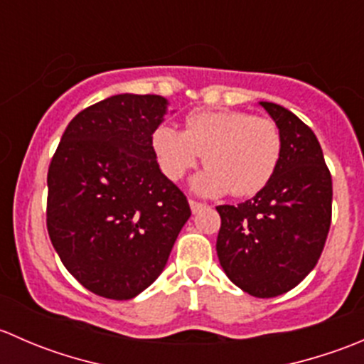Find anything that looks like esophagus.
<instances>
[{
  "label": "esophagus",
  "mask_w": 364,
  "mask_h": 364,
  "mask_svg": "<svg viewBox=\"0 0 364 364\" xmlns=\"http://www.w3.org/2000/svg\"><path fill=\"white\" fill-rule=\"evenodd\" d=\"M190 208H192V213H197V211H200V209L204 208V204L199 203V200L190 199Z\"/></svg>",
  "instance_id": "1"
}]
</instances>
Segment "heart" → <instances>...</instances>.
Wrapping results in <instances>:
<instances>
[{
  "label": "heart",
  "mask_w": 364,
  "mask_h": 364,
  "mask_svg": "<svg viewBox=\"0 0 364 364\" xmlns=\"http://www.w3.org/2000/svg\"><path fill=\"white\" fill-rule=\"evenodd\" d=\"M151 148L161 172L172 181L185 178L204 155L208 168L193 181L203 196L252 197L273 179L282 159V134L269 117L230 109H197L185 128L160 124Z\"/></svg>",
  "instance_id": "1"
}]
</instances>
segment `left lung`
Returning a JSON list of instances; mask_svg holds the SVG:
<instances>
[{
	"mask_svg": "<svg viewBox=\"0 0 364 364\" xmlns=\"http://www.w3.org/2000/svg\"><path fill=\"white\" fill-rule=\"evenodd\" d=\"M282 134L273 179L250 200L216 208V253L232 284L255 297L294 289L315 267L331 225L333 181L310 127L273 102H260Z\"/></svg>",
	"mask_w": 364,
	"mask_h": 364,
	"instance_id": "obj_1",
	"label": "left lung"
}]
</instances>
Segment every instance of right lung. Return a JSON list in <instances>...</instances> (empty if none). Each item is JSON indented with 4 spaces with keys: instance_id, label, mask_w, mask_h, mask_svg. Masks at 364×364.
<instances>
[{
    "instance_id": "add662e5",
    "label": "right lung",
    "mask_w": 364,
    "mask_h": 364,
    "mask_svg": "<svg viewBox=\"0 0 364 364\" xmlns=\"http://www.w3.org/2000/svg\"><path fill=\"white\" fill-rule=\"evenodd\" d=\"M165 111L160 95L105 98L70 121L50 160V243L97 296L123 301L148 289L192 215L151 148Z\"/></svg>"
}]
</instances>
